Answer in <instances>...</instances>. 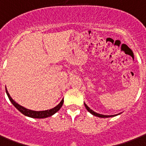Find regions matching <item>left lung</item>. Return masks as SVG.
Listing matches in <instances>:
<instances>
[{
    "label": "left lung",
    "instance_id": "left-lung-1",
    "mask_svg": "<svg viewBox=\"0 0 146 146\" xmlns=\"http://www.w3.org/2000/svg\"><path fill=\"white\" fill-rule=\"evenodd\" d=\"M84 105H85V107L86 109L88 110V112H90L91 114H93V115H96V116H98V117H100V118H108V117H113V116H115V115H102V114H99V113H96L94 111L91 110L90 108L89 107L86 103H84Z\"/></svg>",
    "mask_w": 146,
    "mask_h": 146
}]
</instances>
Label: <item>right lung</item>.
<instances>
[{"mask_svg": "<svg viewBox=\"0 0 146 146\" xmlns=\"http://www.w3.org/2000/svg\"><path fill=\"white\" fill-rule=\"evenodd\" d=\"M6 93L7 96H8L9 100H10V101L11 102V103H12V104H13V105H14V106L22 113V114H24V115H27V116H28V117L35 118V119H43V118L50 117L51 115H53V114H55L56 112H58L59 110L62 107V106H63V100H61L60 103H59L56 106L53 108V109H50V110H44V111H33V110H27L26 108H24L23 107V106H21V105H19L18 103H17L11 97V96H10V94H9L7 90V88Z\"/></svg>", "mask_w": 146, "mask_h": 146, "instance_id": "obj_1", "label": "right lung"}]
</instances>
